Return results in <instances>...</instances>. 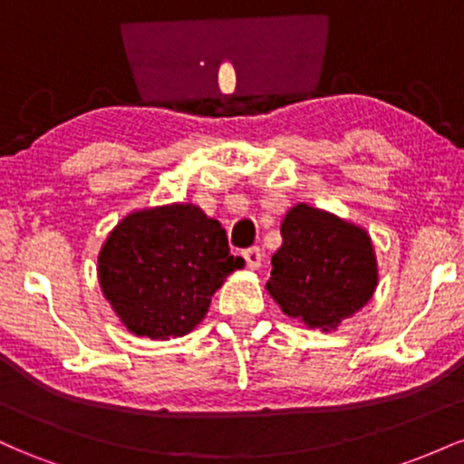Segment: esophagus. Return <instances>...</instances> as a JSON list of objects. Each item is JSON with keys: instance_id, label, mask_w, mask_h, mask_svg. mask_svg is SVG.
<instances>
[{"instance_id": "34e87169", "label": "esophagus", "mask_w": 464, "mask_h": 464, "mask_svg": "<svg viewBox=\"0 0 464 464\" xmlns=\"http://www.w3.org/2000/svg\"><path fill=\"white\" fill-rule=\"evenodd\" d=\"M244 259H246V266L250 270H257L259 266H262V259H264V255H262V250H259L257 246H250V248H246L244 250Z\"/></svg>"}]
</instances>
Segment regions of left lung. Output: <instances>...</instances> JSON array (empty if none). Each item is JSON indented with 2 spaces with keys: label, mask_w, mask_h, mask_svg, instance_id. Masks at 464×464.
<instances>
[{
  "label": "left lung",
  "mask_w": 464,
  "mask_h": 464,
  "mask_svg": "<svg viewBox=\"0 0 464 464\" xmlns=\"http://www.w3.org/2000/svg\"><path fill=\"white\" fill-rule=\"evenodd\" d=\"M281 236L266 290L285 316L335 332L371 301L380 275L366 228L299 202L287 209Z\"/></svg>",
  "instance_id": "obj_1"
}]
</instances>
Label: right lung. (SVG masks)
<instances>
[{
    "mask_svg": "<svg viewBox=\"0 0 464 464\" xmlns=\"http://www.w3.org/2000/svg\"><path fill=\"white\" fill-rule=\"evenodd\" d=\"M242 257L198 205H161L121 218L98 255V281L130 334L169 340L200 324L211 296Z\"/></svg>",
    "mask_w": 464,
    "mask_h": 464,
    "instance_id": "obj_1",
    "label": "right lung"
}]
</instances>
